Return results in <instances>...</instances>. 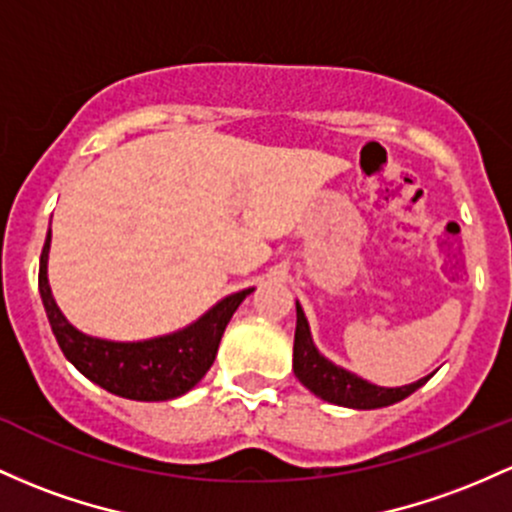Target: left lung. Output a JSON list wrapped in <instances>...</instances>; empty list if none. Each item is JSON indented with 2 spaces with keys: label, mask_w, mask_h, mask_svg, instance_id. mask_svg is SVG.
<instances>
[{
  "label": "left lung",
  "mask_w": 512,
  "mask_h": 512,
  "mask_svg": "<svg viewBox=\"0 0 512 512\" xmlns=\"http://www.w3.org/2000/svg\"><path fill=\"white\" fill-rule=\"evenodd\" d=\"M294 374L308 391H313L323 401L345 408H359V411H372V408H384L391 406V403L403 401V398L411 396L413 391H418L430 379V376H425V379L415 381V384L384 389V386L369 384L362 376L338 367V364L320 355L316 345H313L311 328H308V320L303 316L299 301H296Z\"/></svg>",
  "instance_id": "left-lung-1"
}]
</instances>
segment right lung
<instances>
[{"label":"right lung","instance_id":"1","mask_svg":"<svg viewBox=\"0 0 512 512\" xmlns=\"http://www.w3.org/2000/svg\"><path fill=\"white\" fill-rule=\"evenodd\" d=\"M48 250L50 230L41 252L38 289L60 350L89 381L131 401H170L194 389L216 359L228 320L252 291L226 296L196 323L172 335L143 342L99 340L80 333L60 313L48 284Z\"/></svg>","mask_w":512,"mask_h":512}]
</instances>
